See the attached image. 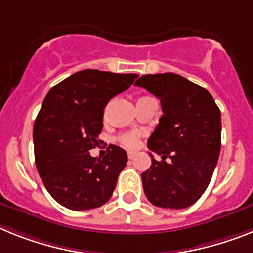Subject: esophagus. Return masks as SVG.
I'll list each match as a JSON object with an SVG mask.
<instances>
[{
	"label": "esophagus",
	"mask_w": 253,
	"mask_h": 253,
	"mask_svg": "<svg viewBox=\"0 0 253 253\" xmlns=\"http://www.w3.org/2000/svg\"><path fill=\"white\" fill-rule=\"evenodd\" d=\"M127 156H128V158H130V159H132L133 157H135V153H133V152H128V153H127Z\"/></svg>",
	"instance_id": "obj_1"
}]
</instances>
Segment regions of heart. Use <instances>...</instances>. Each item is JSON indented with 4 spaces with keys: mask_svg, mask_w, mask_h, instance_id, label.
Instances as JSON below:
<instances>
[{
    "mask_svg": "<svg viewBox=\"0 0 253 253\" xmlns=\"http://www.w3.org/2000/svg\"><path fill=\"white\" fill-rule=\"evenodd\" d=\"M140 132L139 131H131V132H125L118 136V141L123 146H126L128 149H135L139 146Z\"/></svg>",
    "mask_w": 253,
    "mask_h": 253,
    "instance_id": "heart-1",
    "label": "heart"
}]
</instances>
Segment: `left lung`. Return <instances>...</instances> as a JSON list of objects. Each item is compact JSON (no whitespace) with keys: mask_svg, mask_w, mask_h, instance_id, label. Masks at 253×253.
Instances as JSON below:
<instances>
[{"mask_svg":"<svg viewBox=\"0 0 253 253\" xmlns=\"http://www.w3.org/2000/svg\"><path fill=\"white\" fill-rule=\"evenodd\" d=\"M135 84L158 97L163 112L148 140L162 161L150 153L152 166L141 173L146 198L162 209H186L202 197L217 165L220 109L209 91L179 74H146Z\"/></svg>","mask_w":253,"mask_h":253,"instance_id":"8db88e82","label":"left lung"}]
</instances>
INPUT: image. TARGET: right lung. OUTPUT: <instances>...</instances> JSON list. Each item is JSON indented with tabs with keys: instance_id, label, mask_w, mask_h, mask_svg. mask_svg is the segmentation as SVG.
Instances as JSON below:
<instances>
[{
	"instance_id": "obj_1",
	"label": "right lung",
	"mask_w": 253,
	"mask_h": 253,
	"mask_svg": "<svg viewBox=\"0 0 253 253\" xmlns=\"http://www.w3.org/2000/svg\"><path fill=\"white\" fill-rule=\"evenodd\" d=\"M137 74L84 69L47 92L33 126L35 159L51 197L69 210L100 207L110 199L127 153L109 145L107 156L94 158L104 108L126 91Z\"/></svg>"
}]
</instances>
